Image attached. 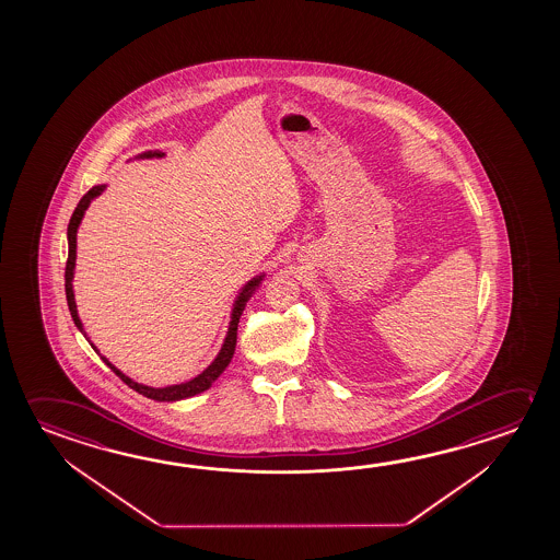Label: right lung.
Returning a JSON list of instances; mask_svg holds the SVG:
<instances>
[{"label": "right lung", "instance_id": "obj_1", "mask_svg": "<svg viewBox=\"0 0 560 560\" xmlns=\"http://www.w3.org/2000/svg\"><path fill=\"white\" fill-rule=\"evenodd\" d=\"M164 152H158V150H148V152H142V154H138V160H150V158H164ZM105 187L107 185H95L92 187L90 191L85 192L82 197V201L78 202V207H75L74 214H72V219H70V224H68V261H66V301H68V308H70V314H72V320H74L75 328L82 331L83 336L88 338V334L83 330L82 320H80V316H78V306H75L74 301V269H75V236H78V229H80V224H82L83 214L88 211V207L92 205L93 199L95 197H100L103 191H105ZM266 279V273H261V276H256L254 279H249L248 283L242 287V291H240L238 296H236V301L232 304V312H230V324L229 331H226V338H224V343H222L221 351H219V355L214 358L211 365L202 371L201 375L195 376L191 381H187V383H182V385H170L162 386V388H154V386L142 385V383H137V381H132L130 376L125 375L122 371L115 368L113 363H110L109 359L103 358V363L107 365V368L115 373V375L119 376L120 381L125 383V385H129L132 390H137L138 395L147 396V398H152V400H158V402H175V400H184V398H191L195 395H201L205 393L207 388H211L212 383L222 375V371L229 368L230 361H232V355H234V349H236V336H238V322L240 316H242V312L246 308V304H248L249 299L254 296L257 289H259V284L261 281ZM92 343V341H90ZM92 348L100 353V349L95 348L92 343Z\"/></svg>", "mask_w": 560, "mask_h": 560}]
</instances>
